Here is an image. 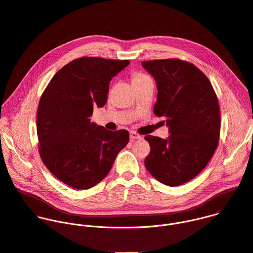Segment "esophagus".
Listing matches in <instances>:
<instances>
[{
  "instance_id": "1",
  "label": "esophagus",
  "mask_w": 253,
  "mask_h": 253,
  "mask_svg": "<svg viewBox=\"0 0 253 253\" xmlns=\"http://www.w3.org/2000/svg\"><path fill=\"white\" fill-rule=\"evenodd\" d=\"M142 136L137 134L136 132H130V139L131 140H137V139H141Z\"/></svg>"
}]
</instances>
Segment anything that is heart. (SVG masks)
<instances>
[{"mask_svg":"<svg viewBox=\"0 0 253 253\" xmlns=\"http://www.w3.org/2000/svg\"><path fill=\"white\" fill-rule=\"evenodd\" d=\"M148 80H151L150 77L147 76L146 74L140 73V72H136V73H134L132 75V84L133 85H138V84H141V83L148 81Z\"/></svg>","mask_w":253,"mask_h":253,"instance_id":"1","label":"heart"}]
</instances>
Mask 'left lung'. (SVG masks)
<instances>
[{
    "label": "left lung",
    "mask_w": 253,
    "mask_h": 253,
    "mask_svg": "<svg viewBox=\"0 0 253 253\" xmlns=\"http://www.w3.org/2000/svg\"><path fill=\"white\" fill-rule=\"evenodd\" d=\"M157 85L154 114L166 118L169 137L147 135L145 167L162 184L178 186L196 177L218 145L220 111L208 78L179 59L142 62Z\"/></svg>",
    "instance_id": "obj_1"
}]
</instances>
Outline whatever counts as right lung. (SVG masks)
Instances as JSON below:
<instances>
[{"label":"right lung","instance_id":"right-lung-1","mask_svg":"<svg viewBox=\"0 0 253 253\" xmlns=\"http://www.w3.org/2000/svg\"><path fill=\"white\" fill-rule=\"evenodd\" d=\"M129 63L78 58L57 72L41 96L37 112L40 156L68 186L89 189L98 184L127 145V130L109 131L90 117L94 107L106 104L110 81Z\"/></svg>","mask_w":253,"mask_h":253}]
</instances>
